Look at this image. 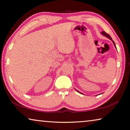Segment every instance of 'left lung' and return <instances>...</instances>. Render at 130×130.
<instances>
[{
  "instance_id": "8db88e82",
  "label": "left lung",
  "mask_w": 130,
  "mask_h": 130,
  "mask_svg": "<svg viewBox=\"0 0 130 130\" xmlns=\"http://www.w3.org/2000/svg\"><path fill=\"white\" fill-rule=\"evenodd\" d=\"M101 34H102L103 35H104L105 36V37H107V38H108L109 39H110L111 40V41H112L113 42V44H114V45H115V47H116V45H115V42H114L113 41V40H112V39H111V37H110V36L109 34H107L106 32H105V31H102L101 32ZM75 90H76L77 92H79V93H81V92H79L78 91H77V89H75Z\"/></svg>"
}]
</instances>
